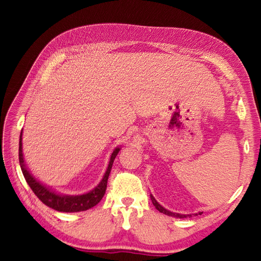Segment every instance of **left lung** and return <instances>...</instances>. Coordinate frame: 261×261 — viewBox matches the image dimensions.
Segmentation results:
<instances>
[{"label": "left lung", "mask_w": 261, "mask_h": 261, "mask_svg": "<svg viewBox=\"0 0 261 261\" xmlns=\"http://www.w3.org/2000/svg\"><path fill=\"white\" fill-rule=\"evenodd\" d=\"M150 198H151V202H152V204H153V206L156 207L160 213H164V214H166V215H169V216H174V218H179V219H184V218H187V216H190L191 218V214H187V215H185V214H179V213H174V212H170V211H168V210H166L165 207H163L162 205H160L156 199H154V197L152 196V195H150ZM198 214H201V212H199ZM194 215H197V214H194Z\"/></svg>", "instance_id": "1"}]
</instances>
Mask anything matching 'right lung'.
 Segmentation results:
<instances>
[{"label":"right lung","instance_id":"obj_1","mask_svg":"<svg viewBox=\"0 0 261 261\" xmlns=\"http://www.w3.org/2000/svg\"><path fill=\"white\" fill-rule=\"evenodd\" d=\"M120 150L121 148L116 147L112 154H111L107 171H105V174L102 180L99 181V184L95 188H93L91 192L82 194V195H63V194H58L51 191L49 187L43 185L41 181H39L36 177L30 173L29 169L27 168L23 159V153H22V131L19 141V162L22 174H23L28 185L30 186L32 192L36 194L37 197L40 199L43 204H46L47 206L54 210L59 211V212H81V211H86L88 208L95 206V205L99 203V201L103 198L105 191H107L109 175L111 173V169H112L113 162Z\"/></svg>","mask_w":261,"mask_h":261}]
</instances>
